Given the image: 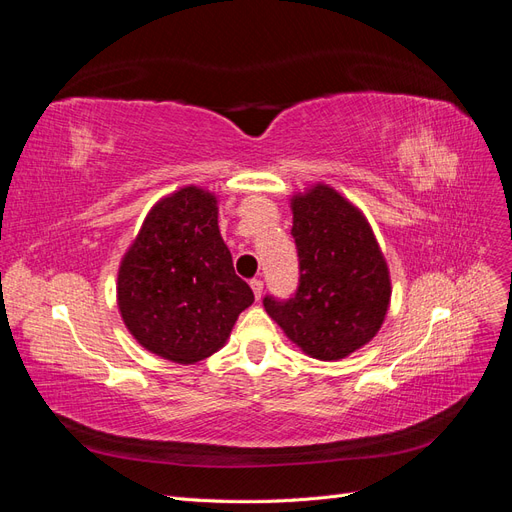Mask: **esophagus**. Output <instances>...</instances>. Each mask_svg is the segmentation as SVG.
Here are the masks:
<instances>
[{
  "instance_id": "34e87169",
  "label": "esophagus",
  "mask_w": 512,
  "mask_h": 512,
  "mask_svg": "<svg viewBox=\"0 0 512 512\" xmlns=\"http://www.w3.org/2000/svg\"><path fill=\"white\" fill-rule=\"evenodd\" d=\"M250 286H252V290H254V297L260 299V297H262V288H265V284H262V280H252Z\"/></svg>"
}]
</instances>
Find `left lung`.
Here are the masks:
<instances>
[{
	"label": "left lung",
	"instance_id": "1",
	"mask_svg": "<svg viewBox=\"0 0 512 512\" xmlns=\"http://www.w3.org/2000/svg\"><path fill=\"white\" fill-rule=\"evenodd\" d=\"M299 286L290 299L267 294V314L305 354L344 359L374 337L391 301L386 260L363 213L329 185L292 198Z\"/></svg>",
	"mask_w": 512,
	"mask_h": 512
}]
</instances>
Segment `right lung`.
<instances>
[{
    "instance_id": "right-lung-1",
    "label": "right lung",
    "mask_w": 512,
    "mask_h": 512,
    "mask_svg": "<svg viewBox=\"0 0 512 512\" xmlns=\"http://www.w3.org/2000/svg\"><path fill=\"white\" fill-rule=\"evenodd\" d=\"M117 303L149 352L196 363L218 352L254 292L232 267L218 200L188 185L149 211L119 267Z\"/></svg>"
}]
</instances>
